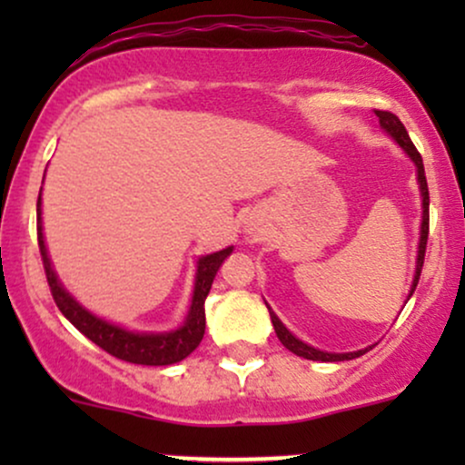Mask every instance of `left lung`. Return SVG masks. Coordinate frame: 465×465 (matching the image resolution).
I'll use <instances>...</instances> for the list:
<instances>
[{"label": "left lung", "mask_w": 465, "mask_h": 465, "mask_svg": "<svg viewBox=\"0 0 465 465\" xmlns=\"http://www.w3.org/2000/svg\"><path fill=\"white\" fill-rule=\"evenodd\" d=\"M378 120H381V126L382 131L387 133L389 137H391L393 142L398 143L400 148H402L404 153L409 154L411 162L415 163V168H418V185H420V196H421V225H420V242H418V262H415V275H413V284H411V291H409V297L413 295L415 286H418L420 282V273H421V266H424V253H426V240H429V185H426V174H424V163H421V154L418 153V148L413 146V142H411L407 129H404L402 122L398 120V115H393L391 111H376ZM266 308H269V314H271V322H273V328H275V334L277 339L282 341V345L288 351H292V354L302 356V359H308V361H322V362H336V361H351V359H359V356L365 354L367 350H356V351H343V354H336V351H323V350H317L312 348V345L303 343L302 339H297L295 334L291 332V330L286 328L284 323L280 322V317L271 311V306L266 303Z\"/></svg>", "instance_id": "8db88e82"}]
</instances>
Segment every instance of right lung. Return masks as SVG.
Masks as SVG:
<instances>
[{
  "mask_svg": "<svg viewBox=\"0 0 465 465\" xmlns=\"http://www.w3.org/2000/svg\"><path fill=\"white\" fill-rule=\"evenodd\" d=\"M36 236H39L41 258H44V269L47 284H50L52 297H54L58 311L72 322L76 328L94 341L98 348L109 351L115 359L135 365H173V362L183 361L192 351L199 348L203 334H205V297L210 295L212 282L225 262V258L232 253L233 247H227L216 253L203 255L196 262V277H194V292H192V303L188 317L181 328L170 330V332H133V330L122 328L106 322L103 317H95L87 308L80 306L72 295L65 291V286L58 280L54 266L47 255L45 238H44V223H41V192L36 201Z\"/></svg>",
  "mask_w": 465,
  "mask_h": 465,
  "instance_id": "1",
  "label": "right lung"
}]
</instances>
